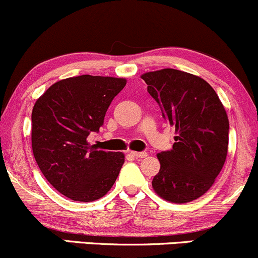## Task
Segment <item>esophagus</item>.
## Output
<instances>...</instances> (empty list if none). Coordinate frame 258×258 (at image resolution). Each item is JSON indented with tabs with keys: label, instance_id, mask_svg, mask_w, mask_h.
I'll return each instance as SVG.
<instances>
[{
	"label": "esophagus",
	"instance_id": "obj_1",
	"mask_svg": "<svg viewBox=\"0 0 258 258\" xmlns=\"http://www.w3.org/2000/svg\"><path fill=\"white\" fill-rule=\"evenodd\" d=\"M130 154L133 155L134 157H137V159H144V157L148 156V154L146 152H137V151H132Z\"/></svg>",
	"mask_w": 258,
	"mask_h": 258
}]
</instances>
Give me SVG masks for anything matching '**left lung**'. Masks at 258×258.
<instances>
[{
	"mask_svg": "<svg viewBox=\"0 0 258 258\" xmlns=\"http://www.w3.org/2000/svg\"><path fill=\"white\" fill-rule=\"evenodd\" d=\"M162 117L176 129L172 150L157 154L160 171L152 179L157 196L188 203L209 190L220 173L229 145V119L206 80L174 70L141 75Z\"/></svg>",
	"mask_w": 258,
	"mask_h": 258,
	"instance_id": "8db88e82",
	"label": "left lung"
}]
</instances>
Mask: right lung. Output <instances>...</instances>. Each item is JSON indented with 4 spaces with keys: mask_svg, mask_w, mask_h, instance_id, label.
Returning a JSON list of instances; mask_svg holds the SVG:
<instances>
[{
    "mask_svg": "<svg viewBox=\"0 0 258 258\" xmlns=\"http://www.w3.org/2000/svg\"><path fill=\"white\" fill-rule=\"evenodd\" d=\"M126 85L121 77L81 75L51 85L32 110V149L52 187L76 202L106 196L124 163L123 152L87 143L98 132L110 102Z\"/></svg>",
    "mask_w": 258,
    "mask_h": 258,
    "instance_id": "obj_1",
    "label": "right lung"
}]
</instances>
